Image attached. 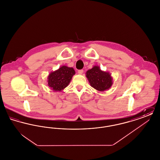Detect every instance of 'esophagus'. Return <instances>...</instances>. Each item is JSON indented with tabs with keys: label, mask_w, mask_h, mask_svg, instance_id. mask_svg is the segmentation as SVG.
I'll use <instances>...</instances> for the list:
<instances>
[{
	"label": "esophagus",
	"mask_w": 160,
	"mask_h": 160,
	"mask_svg": "<svg viewBox=\"0 0 160 160\" xmlns=\"http://www.w3.org/2000/svg\"><path fill=\"white\" fill-rule=\"evenodd\" d=\"M83 72V69H79V70L78 71V73L79 74H82Z\"/></svg>",
	"instance_id": "obj_1"
}]
</instances>
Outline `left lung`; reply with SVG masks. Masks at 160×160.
<instances>
[{
	"instance_id": "8db88e82",
	"label": "left lung",
	"mask_w": 160,
	"mask_h": 160,
	"mask_svg": "<svg viewBox=\"0 0 160 160\" xmlns=\"http://www.w3.org/2000/svg\"><path fill=\"white\" fill-rule=\"evenodd\" d=\"M88 78L92 87L99 91H104L112 85V77L108 72L101 71L99 67L94 66L86 72Z\"/></svg>"
}]
</instances>
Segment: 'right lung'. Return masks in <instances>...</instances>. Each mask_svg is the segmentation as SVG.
Wrapping results in <instances>:
<instances>
[{
  "instance_id": "right-lung-1",
  "label": "right lung",
  "mask_w": 160,
  "mask_h": 160,
  "mask_svg": "<svg viewBox=\"0 0 160 160\" xmlns=\"http://www.w3.org/2000/svg\"><path fill=\"white\" fill-rule=\"evenodd\" d=\"M75 71L72 68L63 66L51 72L48 77V85L54 91H61L69 83Z\"/></svg>"
}]
</instances>
